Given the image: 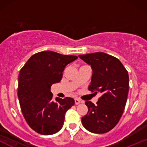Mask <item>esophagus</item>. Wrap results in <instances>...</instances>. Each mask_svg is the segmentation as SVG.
Listing matches in <instances>:
<instances>
[{"label":"esophagus","mask_w":147,"mask_h":147,"mask_svg":"<svg viewBox=\"0 0 147 147\" xmlns=\"http://www.w3.org/2000/svg\"><path fill=\"white\" fill-rule=\"evenodd\" d=\"M75 104H79L81 103V101L79 100V99H78V98H75Z\"/></svg>","instance_id":"1"}]
</instances>
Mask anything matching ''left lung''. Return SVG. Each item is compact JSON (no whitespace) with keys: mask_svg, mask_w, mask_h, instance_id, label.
Here are the masks:
<instances>
[{"mask_svg":"<svg viewBox=\"0 0 147 147\" xmlns=\"http://www.w3.org/2000/svg\"><path fill=\"white\" fill-rule=\"evenodd\" d=\"M79 57L92 68L88 90L102 93L97 105L90 101L85 102L88 113L82 118V123L90 132L107 133L117 125L124 112L129 92V74L120 61L104 52Z\"/></svg>","mask_w":147,"mask_h":147,"instance_id":"1","label":"left lung"}]
</instances>
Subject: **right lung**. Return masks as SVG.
Returning a JSON list of instances; mask_svg holds the SVG:
<instances>
[{"mask_svg":"<svg viewBox=\"0 0 147 147\" xmlns=\"http://www.w3.org/2000/svg\"><path fill=\"white\" fill-rule=\"evenodd\" d=\"M78 58L52 51L34 54L21 69L18 97L25 121L41 135H52L63 125L66 111L75 104L71 97H56L50 91L53 84L62 79L65 67Z\"/></svg>","mask_w":147,"mask_h":147,"instance_id":"obj_1","label":"right lung"}]
</instances>
